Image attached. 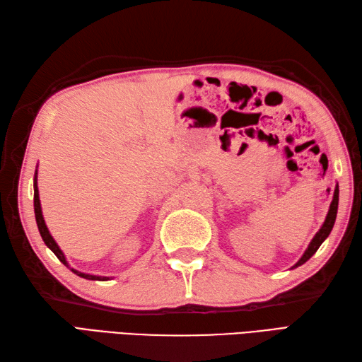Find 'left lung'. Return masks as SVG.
Listing matches in <instances>:
<instances>
[{
  "label": "left lung",
  "mask_w": 362,
  "mask_h": 362,
  "mask_svg": "<svg viewBox=\"0 0 362 362\" xmlns=\"http://www.w3.org/2000/svg\"><path fill=\"white\" fill-rule=\"evenodd\" d=\"M338 201H339V189H338V184H337V187H334V192H333V199H332V204H330V209H329V214H327V216H325L324 224L321 226L320 232L313 236V240L310 241V244H308V247L304 252L301 259H299L292 269L301 266V264H304L305 261L310 259L313 255L316 253V250L320 249V245L324 243L325 238L330 235L333 224H334V219H337V214H338Z\"/></svg>",
  "instance_id": "8db88e82"
}]
</instances>
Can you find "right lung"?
Returning <instances> with one entry per match:
<instances>
[{
    "label": "right lung",
    "mask_w": 362,
    "mask_h": 362,
    "mask_svg": "<svg viewBox=\"0 0 362 362\" xmlns=\"http://www.w3.org/2000/svg\"><path fill=\"white\" fill-rule=\"evenodd\" d=\"M33 207H35V218H37V226H38V230H40V235L42 238V241L46 243L47 247L54 252L57 255V258L64 264V266L69 267V262L64 257L63 250H61L58 247L57 241L52 238L49 228L46 226V223H44V218H42V211H41V202H40V192H38V186H37V173H35V178H33ZM70 269V267H69ZM74 273H76L78 276L81 278H86V279H92V281H107L109 276H96V275H89V273H83V272H78L75 269H70Z\"/></svg>",
    "instance_id": "right-lung-1"
}]
</instances>
